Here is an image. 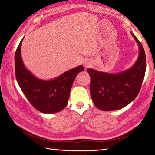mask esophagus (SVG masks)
I'll return each mask as SVG.
<instances>
[{
    "mask_svg": "<svg viewBox=\"0 0 155 155\" xmlns=\"http://www.w3.org/2000/svg\"><path fill=\"white\" fill-rule=\"evenodd\" d=\"M84 66L86 67H88V64H85Z\"/></svg>",
    "mask_w": 155,
    "mask_h": 155,
    "instance_id": "34e87169",
    "label": "esophagus"
}]
</instances>
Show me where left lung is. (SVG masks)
Returning a JSON list of instances; mask_svg holds the SVG:
<instances>
[{"label": "left lung", "mask_w": 155, "mask_h": 155, "mask_svg": "<svg viewBox=\"0 0 155 155\" xmlns=\"http://www.w3.org/2000/svg\"><path fill=\"white\" fill-rule=\"evenodd\" d=\"M130 34L139 48L138 59L131 67L117 74L87 69L91 77V96L95 107L102 111L124 107L136 98L140 90L145 74V53L140 41Z\"/></svg>", "instance_id": "8db88e82"}]
</instances>
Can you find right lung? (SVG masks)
<instances>
[{
	"instance_id": "1",
	"label": "right lung",
	"mask_w": 155,
	"mask_h": 155,
	"mask_svg": "<svg viewBox=\"0 0 155 155\" xmlns=\"http://www.w3.org/2000/svg\"><path fill=\"white\" fill-rule=\"evenodd\" d=\"M22 40L15 55V76L21 90L37 110L45 114H53L62 110L68 103L70 91L76 77L84 71L80 65L65 71L51 80L38 78L26 68L21 55Z\"/></svg>"
}]
</instances>
